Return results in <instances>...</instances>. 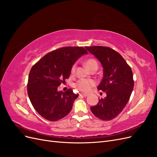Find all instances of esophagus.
<instances>
[{"label":"esophagus","instance_id":"34e87169","mask_svg":"<svg viewBox=\"0 0 157 157\" xmlns=\"http://www.w3.org/2000/svg\"><path fill=\"white\" fill-rule=\"evenodd\" d=\"M80 96H82L84 97H86V96H88V94H84V93H81V94H80Z\"/></svg>","mask_w":157,"mask_h":157}]
</instances>
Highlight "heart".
<instances>
[{
  "mask_svg": "<svg viewBox=\"0 0 157 157\" xmlns=\"http://www.w3.org/2000/svg\"><path fill=\"white\" fill-rule=\"evenodd\" d=\"M85 64L87 66V67L90 69L92 70L94 68H98V62L96 59L90 58L86 60L85 61ZM76 67H77V65L76 64H73L71 67V74L74 75L76 71ZM96 82L94 81L92 79H89V78H80L75 84V87L78 90L83 92H89L92 88L95 86L96 85Z\"/></svg>",
  "mask_w": 157,
  "mask_h": 157,
  "instance_id": "heart-1",
  "label": "heart"
}]
</instances>
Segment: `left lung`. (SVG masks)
I'll list each match as a JSON object with an SVG mask.
<instances>
[{
  "label": "left lung",
  "mask_w": 157,
  "mask_h": 157,
  "mask_svg": "<svg viewBox=\"0 0 157 157\" xmlns=\"http://www.w3.org/2000/svg\"><path fill=\"white\" fill-rule=\"evenodd\" d=\"M100 61L103 77L98 89L105 92L107 96L99 99L96 105L90 107L94 115L103 121L117 117L130 99L134 81L131 67L122 56L106 46L85 47Z\"/></svg>",
  "instance_id": "1"
}]
</instances>
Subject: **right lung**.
Masks as SVG:
<instances>
[{"mask_svg": "<svg viewBox=\"0 0 157 157\" xmlns=\"http://www.w3.org/2000/svg\"><path fill=\"white\" fill-rule=\"evenodd\" d=\"M86 54L83 47H62L46 54L32 67L28 78V96L33 107L45 119L57 121L71 111L78 94L70 88L63 92L57 90L69 77L75 61Z\"/></svg>", "mask_w": 157, "mask_h": 157, "instance_id": "1", "label": "right lung"}]
</instances>
